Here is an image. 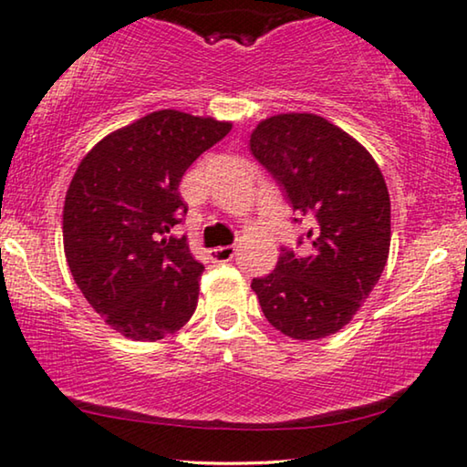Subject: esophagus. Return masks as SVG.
<instances>
[{"label": "esophagus", "mask_w": 467, "mask_h": 467, "mask_svg": "<svg viewBox=\"0 0 467 467\" xmlns=\"http://www.w3.org/2000/svg\"><path fill=\"white\" fill-rule=\"evenodd\" d=\"M234 254H236L234 245H224V247L220 245V247H215V249H212V252H209V255H212L213 262H228V260L234 258Z\"/></svg>", "instance_id": "esophagus-1"}]
</instances>
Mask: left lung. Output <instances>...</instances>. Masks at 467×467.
I'll use <instances>...</instances> for the list:
<instances>
[{"instance_id": "obj_1", "label": "left lung", "mask_w": 467, "mask_h": 467, "mask_svg": "<svg viewBox=\"0 0 467 467\" xmlns=\"http://www.w3.org/2000/svg\"><path fill=\"white\" fill-rule=\"evenodd\" d=\"M249 150L294 212L315 220L305 234L306 252L281 247L275 271L254 279L252 290L275 330L296 340L330 337L353 319L387 265L385 177L362 143L317 114L266 118L249 137Z\"/></svg>"}]
</instances>
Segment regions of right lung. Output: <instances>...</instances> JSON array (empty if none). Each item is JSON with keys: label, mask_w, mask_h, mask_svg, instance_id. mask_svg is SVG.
<instances>
[{"label": "right lung", "mask_w": 467, "mask_h": 467, "mask_svg": "<svg viewBox=\"0 0 467 467\" xmlns=\"http://www.w3.org/2000/svg\"><path fill=\"white\" fill-rule=\"evenodd\" d=\"M231 122L161 109L109 133L76 169L63 207V247L88 305L133 340L173 334L192 317L205 266L186 236L180 182Z\"/></svg>", "instance_id": "1"}]
</instances>
